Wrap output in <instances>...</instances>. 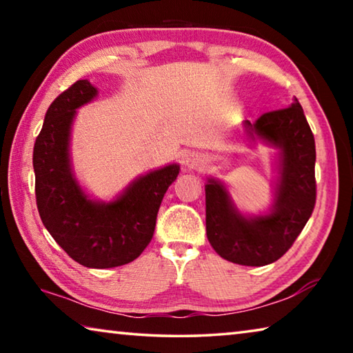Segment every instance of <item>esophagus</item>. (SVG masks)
Instances as JSON below:
<instances>
[{"mask_svg":"<svg viewBox=\"0 0 353 353\" xmlns=\"http://www.w3.org/2000/svg\"><path fill=\"white\" fill-rule=\"evenodd\" d=\"M202 165H204V159H202L201 154H191L190 157L187 159V166L190 170L201 168Z\"/></svg>","mask_w":353,"mask_h":353,"instance_id":"esophagus-1","label":"esophagus"}]
</instances>
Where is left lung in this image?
Segmentation results:
<instances>
[{
  "label": "left lung",
  "instance_id": "left-lung-1",
  "mask_svg": "<svg viewBox=\"0 0 353 353\" xmlns=\"http://www.w3.org/2000/svg\"><path fill=\"white\" fill-rule=\"evenodd\" d=\"M250 134L282 149V177L271 214L246 219L235 210L225 188L210 179L205 185V229L212 248L236 265L265 266L288 252L316 204V146L297 98L290 107L246 121Z\"/></svg>",
  "mask_w": 353,
  "mask_h": 353
}]
</instances>
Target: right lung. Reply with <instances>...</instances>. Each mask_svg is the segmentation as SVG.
I'll return each mask as SVG.
<instances>
[{
	"mask_svg": "<svg viewBox=\"0 0 353 353\" xmlns=\"http://www.w3.org/2000/svg\"><path fill=\"white\" fill-rule=\"evenodd\" d=\"M94 97L97 88L81 79L52 101L35 140L32 163L41 223L74 261L105 270L134 261L151 243L160 204L179 166L140 177L110 204L87 199L71 174L68 139L76 109Z\"/></svg>",
	"mask_w": 353,
	"mask_h": 353,
	"instance_id": "obj_1",
	"label": "right lung"
}]
</instances>
